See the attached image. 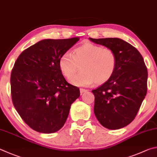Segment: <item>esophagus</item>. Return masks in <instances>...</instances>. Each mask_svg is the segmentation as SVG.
Here are the masks:
<instances>
[{
	"mask_svg": "<svg viewBox=\"0 0 157 157\" xmlns=\"http://www.w3.org/2000/svg\"><path fill=\"white\" fill-rule=\"evenodd\" d=\"M87 90H86V89L80 88V93H81V94H83V93L86 92H87Z\"/></svg>",
	"mask_w": 157,
	"mask_h": 157,
	"instance_id": "34e87169",
	"label": "esophagus"
}]
</instances>
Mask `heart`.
Wrapping results in <instances>:
<instances>
[{
  "label": "heart",
  "instance_id": "1",
  "mask_svg": "<svg viewBox=\"0 0 157 157\" xmlns=\"http://www.w3.org/2000/svg\"><path fill=\"white\" fill-rule=\"evenodd\" d=\"M117 65V56L112 49L88 42L74 49L71 54L65 52L59 60L60 72L68 80L80 65L82 71L71 80V83L78 86L106 83L113 76Z\"/></svg>",
  "mask_w": 157,
  "mask_h": 157
}]
</instances>
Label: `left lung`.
Listing matches in <instances>:
<instances>
[{"mask_svg":"<svg viewBox=\"0 0 157 157\" xmlns=\"http://www.w3.org/2000/svg\"><path fill=\"white\" fill-rule=\"evenodd\" d=\"M89 39L112 49L117 56L113 76L92 92L94 112L98 121L106 128L118 130L134 119L146 96L147 67L140 52L121 38Z\"/></svg>","mask_w":157,"mask_h":157,"instance_id":"1","label":"left lung"}]
</instances>
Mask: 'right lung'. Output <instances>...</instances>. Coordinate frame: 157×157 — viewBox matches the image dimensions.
I'll return each instance as SVG.
<instances>
[{
	"label": "right lung",
	"mask_w": 157,
	"mask_h": 157,
	"mask_svg": "<svg viewBox=\"0 0 157 157\" xmlns=\"http://www.w3.org/2000/svg\"><path fill=\"white\" fill-rule=\"evenodd\" d=\"M45 39L19 55L11 73L12 102L24 122L38 132L50 134L64 125L71 105L80 97L78 87L68 83L59 60L79 40Z\"/></svg>",
	"instance_id": "obj_1"
}]
</instances>
